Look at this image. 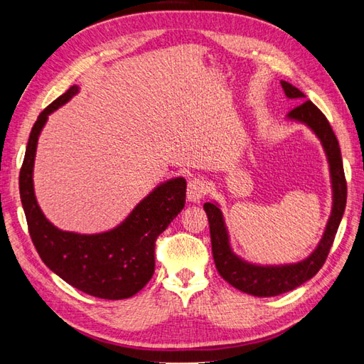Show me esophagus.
Segmentation results:
<instances>
[{"label": "esophagus", "instance_id": "1", "mask_svg": "<svg viewBox=\"0 0 364 364\" xmlns=\"http://www.w3.org/2000/svg\"><path fill=\"white\" fill-rule=\"evenodd\" d=\"M208 191H210V183H208L205 178L202 176L191 178L188 183V192H186L188 200L189 202L200 203V200L208 194Z\"/></svg>", "mask_w": 364, "mask_h": 364}]
</instances>
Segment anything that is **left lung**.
I'll return each mask as SVG.
<instances>
[{
    "label": "left lung",
    "mask_w": 364,
    "mask_h": 364,
    "mask_svg": "<svg viewBox=\"0 0 364 364\" xmlns=\"http://www.w3.org/2000/svg\"><path fill=\"white\" fill-rule=\"evenodd\" d=\"M282 87L284 95L289 100L301 102L286 115V120L301 123V125L310 128L321 141L323 153H326L331 183V211L321 241L306 258L297 262H288V264H258V262L244 259L233 250L220 205L218 202L203 205L208 222H210L213 258L218 272L233 288L255 297H274L278 294L292 291L319 272V269L327 259L331 244L335 241V235L339 223H341L347 200L341 150H339L338 139L326 115L310 100L304 102V92L294 87L288 81H282Z\"/></svg>",
    "instance_id": "1"
}]
</instances>
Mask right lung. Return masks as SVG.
Returning a JSON list of instances; mask_svg holds the SVG:
<instances>
[{
  "mask_svg": "<svg viewBox=\"0 0 364 364\" xmlns=\"http://www.w3.org/2000/svg\"><path fill=\"white\" fill-rule=\"evenodd\" d=\"M80 86L45 107L37 117L20 170V198L29 235L42 261L54 274L89 296L120 300L134 296L154 272V241L186 203V180L175 176L153 188L117 227L102 233L60 230L46 219L34 192L38 136L48 115L70 102Z\"/></svg>",
  "mask_w": 364,
  "mask_h": 364,
  "instance_id": "right-lung-1",
  "label": "right lung"
}]
</instances>
